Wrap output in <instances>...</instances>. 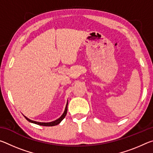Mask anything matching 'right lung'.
<instances>
[{"mask_svg": "<svg viewBox=\"0 0 153 153\" xmlns=\"http://www.w3.org/2000/svg\"><path fill=\"white\" fill-rule=\"evenodd\" d=\"M67 105H68V102H67V105H66V107H65V109L64 113H63V115H62L57 120L54 121H51V122H48V123H44V122H38V121H32L30 120V119H28L27 117H25L24 116L25 118L26 119V120L30 121L31 123H35V124H37V125H39V126H56L58 125L59 123H61V121L63 120L65 118V117L66 116V114L67 112Z\"/></svg>", "mask_w": 153, "mask_h": 153, "instance_id": "add662e5", "label": "right lung"}]
</instances>
